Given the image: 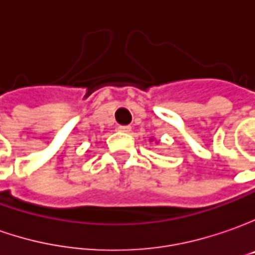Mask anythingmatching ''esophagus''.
<instances>
[{
    "label": "esophagus",
    "mask_w": 255,
    "mask_h": 255,
    "mask_svg": "<svg viewBox=\"0 0 255 255\" xmlns=\"http://www.w3.org/2000/svg\"><path fill=\"white\" fill-rule=\"evenodd\" d=\"M119 131H121V132H129V131H131V127H129V126H120Z\"/></svg>",
    "instance_id": "1"
}]
</instances>
